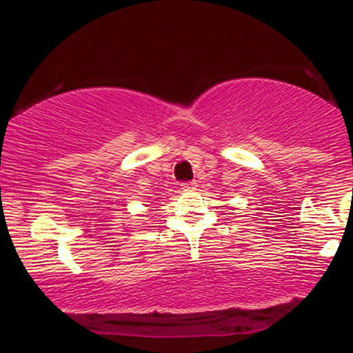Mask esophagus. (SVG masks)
<instances>
[{
    "label": "esophagus",
    "mask_w": 353,
    "mask_h": 353,
    "mask_svg": "<svg viewBox=\"0 0 353 353\" xmlns=\"http://www.w3.org/2000/svg\"><path fill=\"white\" fill-rule=\"evenodd\" d=\"M196 186H197L196 181H183L181 183L183 190H192V188H196Z\"/></svg>",
    "instance_id": "esophagus-1"
}]
</instances>
